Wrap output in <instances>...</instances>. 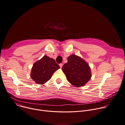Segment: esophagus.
Returning <instances> with one entry per match:
<instances>
[{
  "label": "esophagus",
  "mask_w": 125,
  "mask_h": 125,
  "mask_svg": "<svg viewBox=\"0 0 125 125\" xmlns=\"http://www.w3.org/2000/svg\"><path fill=\"white\" fill-rule=\"evenodd\" d=\"M59 66H60V68H61L62 67V66H63V64H62V63L60 64H59Z\"/></svg>",
  "instance_id": "obj_1"
}]
</instances>
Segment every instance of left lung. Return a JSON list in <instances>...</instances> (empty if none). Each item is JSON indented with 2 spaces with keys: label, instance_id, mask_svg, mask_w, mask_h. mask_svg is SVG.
I'll return each mask as SVG.
<instances>
[{
  "label": "left lung",
  "instance_id": "left-lung-1",
  "mask_svg": "<svg viewBox=\"0 0 125 125\" xmlns=\"http://www.w3.org/2000/svg\"><path fill=\"white\" fill-rule=\"evenodd\" d=\"M62 70L68 81L75 87L85 85L92 77L91 68L88 63L74 54L68 57V62L63 65Z\"/></svg>",
  "mask_w": 125,
  "mask_h": 125
}]
</instances>
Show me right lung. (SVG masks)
Returning <instances> with one entry per match:
<instances>
[{"label":"right lung","mask_w":125,"mask_h":125,"mask_svg":"<svg viewBox=\"0 0 125 125\" xmlns=\"http://www.w3.org/2000/svg\"><path fill=\"white\" fill-rule=\"evenodd\" d=\"M59 69L60 67L54 59L44 55L33 64L31 77L36 84H43L49 81L53 73Z\"/></svg>","instance_id":"add662e5"}]
</instances>
